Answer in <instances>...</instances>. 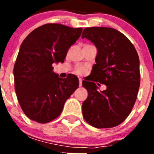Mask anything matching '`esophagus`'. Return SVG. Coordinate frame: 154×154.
I'll use <instances>...</instances> for the list:
<instances>
[{"label":"esophagus","instance_id":"obj_1","mask_svg":"<svg viewBox=\"0 0 154 154\" xmlns=\"http://www.w3.org/2000/svg\"><path fill=\"white\" fill-rule=\"evenodd\" d=\"M79 86H81L82 85V79H79Z\"/></svg>","mask_w":154,"mask_h":154}]
</instances>
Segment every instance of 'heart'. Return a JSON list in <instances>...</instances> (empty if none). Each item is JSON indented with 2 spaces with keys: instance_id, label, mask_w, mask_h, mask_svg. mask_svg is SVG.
I'll use <instances>...</instances> for the list:
<instances>
[{
  "instance_id": "1",
  "label": "heart",
  "mask_w": 154,
  "mask_h": 154,
  "mask_svg": "<svg viewBox=\"0 0 154 154\" xmlns=\"http://www.w3.org/2000/svg\"><path fill=\"white\" fill-rule=\"evenodd\" d=\"M86 69L84 67H78L77 69H75V72L78 75H83L86 72Z\"/></svg>"
}]
</instances>
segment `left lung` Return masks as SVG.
Listing matches in <instances>:
<instances>
[{"label": "left lung", "mask_w": 154, "mask_h": 154, "mask_svg": "<svg viewBox=\"0 0 154 154\" xmlns=\"http://www.w3.org/2000/svg\"><path fill=\"white\" fill-rule=\"evenodd\" d=\"M82 38L97 48L91 77L82 83L88 92L82 106L84 119L99 129L118 126L130 115L137 100L140 84L137 50L123 34L111 28H86ZM99 83L107 89L98 91Z\"/></svg>", "instance_id": "8db88e82"}]
</instances>
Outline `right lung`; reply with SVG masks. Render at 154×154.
<instances>
[{
	"instance_id": "add662e5",
	"label": "right lung",
	"mask_w": 154,
	"mask_h": 154,
	"mask_svg": "<svg viewBox=\"0 0 154 154\" xmlns=\"http://www.w3.org/2000/svg\"><path fill=\"white\" fill-rule=\"evenodd\" d=\"M82 28L46 24L23 41L14 66L15 92L24 114L39 123L56 119L65 101L79 87V79H60L53 63H63L69 48L78 40Z\"/></svg>"
}]
</instances>
